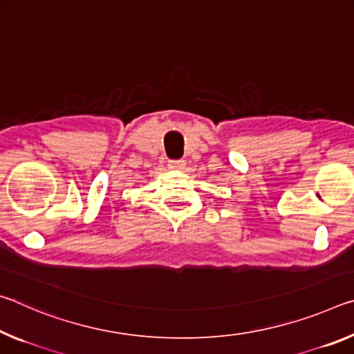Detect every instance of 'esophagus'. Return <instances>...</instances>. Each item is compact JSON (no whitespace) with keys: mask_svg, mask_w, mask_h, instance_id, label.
<instances>
[{"mask_svg":"<svg viewBox=\"0 0 354 354\" xmlns=\"http://www.w3.org/2000/svg\"><path fill=\"white\" fill-rule=\"evenodd\" d=\"M171 169H183L185 167V160H171L169 161Z\"/></svg>","mask_w":354,"mask_h":354,"instance_id":"obj_1","label":"esophagus"}]
</instances>
